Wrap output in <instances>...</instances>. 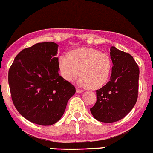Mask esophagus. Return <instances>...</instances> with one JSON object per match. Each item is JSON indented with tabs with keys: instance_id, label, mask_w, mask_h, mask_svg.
Segmentation results:
<instances>
[{
	"instance_id": "1",
	"label": "esophagus",
	"mask_w": 153,
	"mask_h": 153,
	"mask_svg": "<svg viewBox=\"0 0 153 153\" xmlns=\"http://www.w3.org/2000/svg\"><path fill=\"white\" fill-rule=\"evenodd\" d=\"M83 90H81L79 88H76V93L77 94H81V93H83Z\"/></svg>"
}]
</instances>
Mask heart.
Listing matches in <instances>:
<instances>
[{
  "label": "heart",
  "mask_w": 153,
  "mask_h": 153,
  "mask_svg": "<svg viewBox=\"0 0 153 153\" xmlns=\"http://www.w3.org/2000/svg\"><path fill=\"white\" fill-rule=\"evenodd\" d=\"M60 75L65 81H72L81 75L80 83L91 89L103 86L109 80L112 61L109 55L93 48L72 51L58 59Z\"/></svg>",
  "instance_id": "obj_1"
}]
</instances>
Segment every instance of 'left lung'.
<instances>
[{
  "label": "left lung",
  "instance_id": "left-lung-1",
  "mask_svg": "<svg viewBox=\"0 0 153 153\" xmlns=\"http://www.w3.org/2000/svg\"><path fill=\"white\" fill-rule=\"evenodd\" d=\"M113 66L110 80L96 91L97 102L91 109L97 121L105 123L118 122L126 116L136 104L140 70L129 53L111 47Z\"/></svg>",
  "mask_w": 153,
  "mask_h": 153
}]
</instances>
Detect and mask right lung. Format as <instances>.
<instances>
[{
  "label": "right lung",
  "mask_w": 153,
  "mask_h": 153,
  "mask_svg": "<svg viewBox=\"0 0 153 153\" xmlns=\"http://www.w3.org/2000/svg\"><path fill=\"white\" fill-rule=\"evenodd\" d=\"M58 46L54 42H43L22 50L8 73L16 109L37 125L56 123L75 93V87L59 75Z\"/></svg>",
  "instance_id": "add662e5"
}]
</instances>
